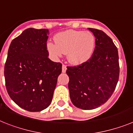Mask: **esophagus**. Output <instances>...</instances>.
I'll use <instances>...</instances> for the list:
<instances>
[{"label": "esophagus", "instance_id": "esophagus-1", "mask_svg": "<svg viewBox=\"0 0 133 133\" xmlns=\"http://www.w3.org/2000/svg\"><path fill=\"white\" fill-rule=\"evenodd\" d=\"M66 69H67V68H66V66L64 65V64H63V66H62V71H63V72H65L66 70Z\"/></svg>", "mask_w": 133, "mask_h": 133}]
</instances>
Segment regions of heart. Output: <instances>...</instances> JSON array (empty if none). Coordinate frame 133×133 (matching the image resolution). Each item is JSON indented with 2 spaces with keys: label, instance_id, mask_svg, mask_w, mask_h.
<instances>
[{
  "label": "heart",
  "instance_id": "1",
  "mask_svg": "<svg viewBox=\"0 0 133 133\" xmlns=\"http://www.w3.org/2000/svg\"><path fill=\"white\" fill-rule=\"evenodd\" d=\"M55 43H47V49L52 56L58 57L67 53L70 63L78 64L87 61L95 48V37L88 31L69 30L61 32L55 37Z\"/></svg>",
  "mask_w": 133,
  "mask_h": 133
}]
</instances>
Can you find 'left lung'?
Wrapping results in <instances>:
<instances>
[{
    "label": "left lung",
    "instance_id": "1",
    "mask_svg": "<svg viewBox=\"0 0 133 133\" xmlns=\"http://www.w3.org/2000/svg\"><path fill=\"white\" fill-rule=\"evenodd\" d=\"M95 37V48L90 59L75 66H67L70 98L76 107L92 110L111 97L119 77L117 48L102 30L89 28Z\"/></svg>",
    "mask_w": 133,
    "mask_h": 133
}]
</instances>
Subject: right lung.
Segmentation results:
<instances>
[{"mask_svg": "<svg viewBox=\"0 0 133 133\" xmlns=\"http://www.w3.org/2000/svg\"><path fill=\"white\" fill-rule=\"evenodd\" d=\"M48 29L29 28L12 41L4 66L11 99L22 109L38 112L52 101L62 64L49 58Z\"/></svg>", "mask_w": 133, "mask_h": 133, "instance_id": "right-lung-1", "label": "right lung"}]
</instances>
